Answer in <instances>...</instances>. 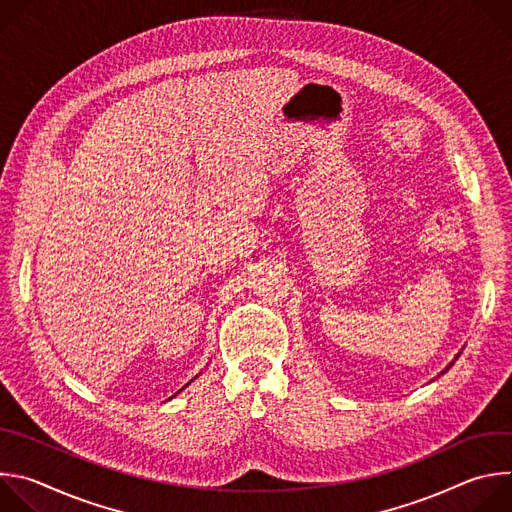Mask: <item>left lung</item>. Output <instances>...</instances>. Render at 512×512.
Listing matches in <instances>:
<instances>
[{"label": "left lung", "mask_w": 512, "mask_h": 512, "mask_svg": "<svg viewBox=\"0 0 512 512\" xmlns=\"http://www.w3.org/2000/svg\"><path fill=\"white\" fill-rule=\"evenodd\" d=\"M458 356H460V354H458ZM458 356H456V358H458ZM452 364H454V362H450V367H452ZM450 367H448V369H450ZM448 369H446V371H448ZM446 371H444V373H446ZM444 373H442V375H444Z\"/></svg>", "instance_id": "left-lung-1"}]
</instances>
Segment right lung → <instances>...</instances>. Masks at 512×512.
<instances>
[{
	"label": "right lung",
	"instance_id": "add662e5",
	"mask_svg": "<svg viewBox=\"0 0 512 512\" xmlns=\"http://www.w3.org/2000/svg\"><path fill=\"white\" fill-rule=\"evenodd\" d=\"M180 391H182V389H180Z\"/></svg>",
	"mask_w": 512,
	"mask_h": 512
}]
</instances>
